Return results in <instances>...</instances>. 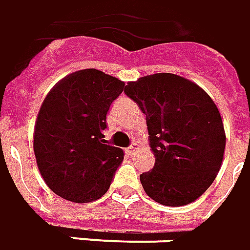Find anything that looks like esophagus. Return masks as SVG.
Wrapping results in <instances>:
<instances>
[{"label":"esophagus","instance_id":"1","mask_svg":"<svg viewBox=\"0 0 250 250\" xmlns=\"http://www.w3.org/2000/svg\"><path fill=\"white\" fill-rule=\"evenodd\" d=\"M137 149H139V146H137V143H133V144L130 145V146H128L126 152H128L129 155H132V153H133V152H136Z\"/></svg>","mask_w":250,"mask_h":250}]
</instances>
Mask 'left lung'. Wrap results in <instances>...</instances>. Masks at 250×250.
<instances>
[{
    "label": "left lung",
    "instance_id": "obj_1",
    "mask_svg": "<svg viewBox=\"0 0 250 250\" xmlns=\"http://www.w3.org/2000/svg\"><path fill=\"white\" fill-rule=\"evenodd\" d=\"M125 94L146 116L152 171L140 175L146 195L164 206H185L211 186L224 159V124L210 95L175 74L129 82Z\"/></svg>",
    "mask_w": 250,
    "mask_h": 250
}]
</instances>
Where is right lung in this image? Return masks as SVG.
<instances>
[{
  "label": "right lung",
  "mask_w": 250,
  "mask_h": 250,
  "mask_svg": "<svg viewBox=\"0 0 250 250\" xmlns=\"http://www.w3.org/2000/svg\"><path fill=\"white\" fill-rule=\"evenodd\" d=\"M125 83L87 68L51 88L37 114L33 150L37 167L56 195L75 203L100 199L110 187L124 150L105 140L106 114Z\"/></svg>",
  "instance_id": "add662e5"
}]
</instances>
